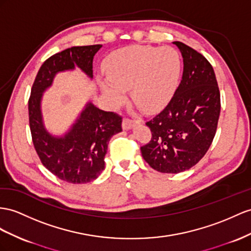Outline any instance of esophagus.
<instances>
[{"label": "esophagus", "mask_w": 251, "mask_h": 251, "mask_svg": "<svg viewBox=\"0 0 251 251\" xmlns=\"http://www.w3.org/2000/svg\"><path fill=\"white\" fill-rule=\"evenodd\" d=\"M140 122L139 121H132V120H128V119H124L123 120V123H122V127H123L124 130H128V129H131V128L139 124Z\"/></svg>", "instance_id": "esophagus-1"}]
</instances>
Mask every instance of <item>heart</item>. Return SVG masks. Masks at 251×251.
Wrapping results in <instances>:
<instances>
[{
	"label": "heart",
	"instance_id": "heart-1",
	"mask_svg": "<svg viewBox=\"0 0 251 251\" xmlns=\"http://www.w3.org/2000/svg\"><path fill=\"white\" fill-rule=\"evenodd\" d=\"M107 78L98 79L100 91L111 107L126 100L131 89L133 101L146 112H155L169 104L178 87L181 59L173 48L132 46L107 57Z\"/></svg>",
	"mask_w": 251,
	"mask_h": 251
}]
</instances>
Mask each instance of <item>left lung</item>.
I'll return each instance as SVG.
<instances>
[{"label":"left lung","instance_id":"left-lung-1","mask_svg":"<svg viewBox=\"0 0 251 251\" xmlns=\"http://www.w3.org/2000/svg\"><path fill=\"white\" fill-rule=\"evenodd\" d=\"M173 43L183 58L182 79L169 105L146 123L152 137L141 152L153 170L177 174L208 151L220 118L221 94L210 62L187 44Z\"/></svg>","mask_w":251,"mask_h":251}]
</instances>
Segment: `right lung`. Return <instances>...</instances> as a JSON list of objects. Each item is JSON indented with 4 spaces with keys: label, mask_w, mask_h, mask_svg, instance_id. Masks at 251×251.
I'll return each instance as SVG.
<instances>
[{
    "label": "right lung",
    "mask_w": 251,
    "mask_h": 251,
    "mask_svg": "<svg viewBox=\"0 0 251 251\" xmlns=\"http://www.w3.org/2000/svg\"><path fill=\"white\" fill-rule=\"evenodd\" d=\"M101 44L73 47L50 57L38 72L28 101L29 127L35 150L42 164L63 181L88 183L105 170V156L111 137L122 131V118L86 102L63 133L50 132L42 113L43 93L53 86L57 74L79 69L93 78V57Z\"/></svg>",
    "instance_id": "right-lung-1"
}]
</instances>
